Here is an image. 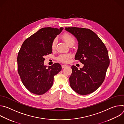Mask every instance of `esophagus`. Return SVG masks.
<instances>
[{"mask_svg": "<svg viewBox=\"0 0 124 124\" xmlns=\"http://www.w3.org/2000/svg\"><path fill=\"white\" fill-rule=\"evenodd\" d=\"M67 66V65H62V68H65Z\"/></svg>", "mask_w": 124, "mask_h": 124, "instance_id": "34e87169", "label": "esophagus"}]
</instances>
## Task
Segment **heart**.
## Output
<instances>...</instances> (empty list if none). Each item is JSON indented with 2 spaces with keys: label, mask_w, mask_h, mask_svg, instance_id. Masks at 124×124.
Masks as SVG:
<instances>
[{
  "label": "heart",
  "mask_w": 124,
  "mask_h": 124,
  "mask_svg": "<svg viewBox=\"0 0 124 124\" xmlns=\"http://www.w3.org/2000/svg\"><path fill=\"white\" fill-rule=\"evenodd\" d=\"M62 38L63 40L65 42V43L68 45H74V44L76 42V39L70 33H65L63 34L62 36ZM57 42V40L56 38L54 39L51 43V48L52 49H54L55 47L56 44ZM71 55L69 54H60L58 57L57 60L60 62L66 63L68 61L69 58L70 57Z\"/></svg>",
  "instance_id": "1"
}]
</instances>
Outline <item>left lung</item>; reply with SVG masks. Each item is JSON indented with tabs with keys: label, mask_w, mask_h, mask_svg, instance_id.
<instances>
[{
	"label": "left lung",
	"mask_w": 124,
	"mask_h": 124,
	"mask_svg": "<svg viewBox=\"0 0 124 124\" xmlns=\"http://www.w3.org/2000/svg\"><path fill=\"white\" fill-rule=\"evenodd\" d=\"M65 30L77 39L78 47L75 60L84 64L80 70L72 66L70 86L80 95L91 94L104 80L110 63L108 49L98 35L89 29L73 27H65Z\"/></svg>",
	"instance_id": "8db88e82"
}]
</instances>
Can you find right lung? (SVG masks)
<instances>
[{
    "label": "right lung",
    "mask_w": 124,
    "mask_h": 124,
    "mask_svg": "<svg viewBox=\"0 0 124 124\" xmlns=\"http://www.w3.org/2000/svg\"><path fill=\"white\" fill-rule=\"evenodd\" d=\"M63 29L42 28L22 44L17 57V71L23 84L32 93L41 95L46 93L53 85L54 76L61 70L58 63L46 68L44 57L51 54V43Z\"/></svg>",
    "instance_id": "1"
}]
</instances>
